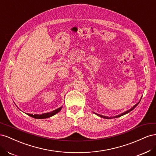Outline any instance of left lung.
Segmentation results:
<instances>
[{
  "mask_svg": "<svg viewBox=\"0 0 156 156\" xmlns=\"http://www.w3.org/2000/svg\"><path fill=\"white\" fill-rule=\"evenodd\" d=\"M140 102V101H139ZM139 103H136V104H135L133 107H132L131 108H130L129 110H128V111H126V112H123V113H122L121 115H117V116H114V117H112V119H113V118H118V117H120V116H123V115H126V114H127V113H128V112H129L130 111H131L132 110H133L134 108L137 106V105L139 104ZM96 115H97L98 116H100V117H101V118H103V119H111V118H109V117H107V116H103V115H98V114H96Z\"/></svg>",
  "mask_w": 156,
  "mask_h": 156,
  "instance_id": "8db88e82",
  "label": "left lung"
}]
</instances>
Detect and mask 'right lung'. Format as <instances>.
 <instances>
[{
	"instance_id": "right-lung-1",
	"label": "right lung",
	"mask_w": 156,
	"mask_h": 156,
	"mask_svg": "<svg viewBox=\"0 0 156 156\" xmlns=\"http://www.w3.org/2000/svg\"><path fill=\"white\" fill-rule=\"evenodd\" d=\"M62 109V107H60L57 109H56L53 111L50 112H48V113H44V114L42 115H32V114H27L29 116L34 118V119H47V118H49L52 116H53L55 115H56V113H58L59 111H60V110Z\"/></svg>"
}]
</instances>
